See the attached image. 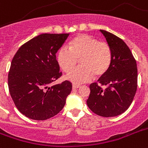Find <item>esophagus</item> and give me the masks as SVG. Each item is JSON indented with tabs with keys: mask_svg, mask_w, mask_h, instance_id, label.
Instances as JSON below:
<instances>
[{
	"mask_svg": "<svg viewBox=\"0 0 148 148\" xmlns=\"http://www.w3.org/2000/svg\"><path fill=\"white\" fill-rule=\"evenodd\" d=\"M80 87H81V85H79V84H73V85H72L73 89H77L79 88Z\"/></svg>",
	"mask_w": 148,
	"mask_h": 148,
	"instance_id": "34e87169",
	"label": "esophagus"
}]
</instances>
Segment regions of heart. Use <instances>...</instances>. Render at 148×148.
Instances as JSON below:
<instances>
[{"label": "heart", "mask_w": 148, "mask_h": 148, "mask_svg": "<svg viewBox=\"0 0 148 148\" xmlns=\"http://www.w3.org/2000/svg\"><path fill=\"white\" fill-rule=\"evenodd\" d=\"M112 56L109 44L89 35L80 34L70 40L68 49H60L57 62L64 72L71 71L66 74V79L81 84L90 81L94 74L96 77L104 75L111 65ZM79 59L81 66L72 71Z\"/></svg>", "instance_id": "b5f03b06"}]
</instances>
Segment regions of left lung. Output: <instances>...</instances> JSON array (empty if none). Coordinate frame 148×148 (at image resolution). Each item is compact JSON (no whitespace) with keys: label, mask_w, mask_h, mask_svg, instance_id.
<instances>
[{"label":"left lung","mask_w":148,"mask_h":148,"mask_svg":"<svg viewBox=\"0 0 148 148\" xmlns=\"http://www.w3.org/2000/svg\"><path fill=\"white\" fill-rule=\"evenodd\" d=\"M100 32L111 48V65L99 79V84L90 85L87 105L100 116H116L129 108L137 92V62L123 40L109 32Z\"/></svg>","instance_id":"left-lung-1"}]
</instances>
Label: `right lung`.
Segmentation results:
<instances>
[{"label": "right lung", "mask_w": 148, "mask_h": 148, "mask_svg": "<svg viewBox=\"0 0 148 148\" xmlns=\"http://www.w3.org/2000/svg\"><path fill=\"white\" fill-rule=\"evenodd\" d=\"M69 34H41L22 45L11 61L8 88L19 112L29 119L45 120L58 114L72 84L49 87L61 76L56 54Z\"/></svg>", "instance_id": "obj_1"}]
</instances>
